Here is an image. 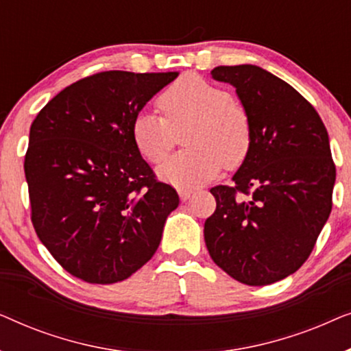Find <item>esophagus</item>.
<instances>
[{"mask_svg":"<svg viewBox=\"0 0 351 351\" xmlns=\"http://www.w3.org/2000/svg\"><path fill=\"white\" fill-rule=\"evenodd\" d=\"M191 195H193V190H190V189H180L179 190V196H180L182 201H186Z\"/></svg>","mask_w":351,"mask_h":351,"instance_id":"34e87169","label":"esophagus"}]
</instances>
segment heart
I'll return each instance as SVG.
<instances>
[{"instance_id": "b5f03b06", "label": "heart", "mask_w": 351, "mask_h": 351, "mask_svg": "<svg viewBox=\"0 0 351 351\" xmlns=\"http://www.w3.org/2000/svg\"><path fill=\"white\" fill-rule=\"evenodd\" d=\"M155 113H138L131 126L134 147L143 160L158 165L184 136L186 150L169 158L158 174L176 186L203 185L222 171L237 169L252 147L247 110L222 86L196 75H184L160 97Z\"/></svg>"}]
</instances>
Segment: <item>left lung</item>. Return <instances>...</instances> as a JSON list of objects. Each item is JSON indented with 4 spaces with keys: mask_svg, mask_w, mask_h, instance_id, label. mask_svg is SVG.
<instances>
[{
    "mask_svg": "<svg viewBox=\"0 0 351 351\" xmlns=\"http://www.w3.org/2000/svg\"><path fill=\"white\" fill-rule=\"evenodd\" d=\"M252 123V147L233 185L210 189L204 241L215 265L267 286L304 265L332 209L335 165L318 112L291 84L256 65H220Z\"/></svg>",
    "mask_w": 351,
    "mask_h": 351,
    "instance_id": "1",
    "label": "left lung"
}]
</instances>
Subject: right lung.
Listing matches in <instances>:
<instances>
[{"label": "right lung", "instance_id": "1", "mask_svg": "<svg viewBox=\"0 0 351 351\" xmlns=\"http://www.w3.org/2000/svg\"><path fill=\"white\" fill-rule=\"evenodd\" d=\"M177 76L100 71L60 90L32 123L23 162L32 223L70 275L123 281L160 246L179 195L138 155L131 126Z\"/></svg>", "mask_w": 351, "mask_h": 351}]
</instances>
